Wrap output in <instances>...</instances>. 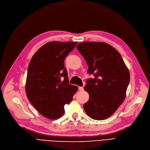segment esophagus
<instances>
[{
    "instance_id": "obj_1",
    "label": "esophagus",
    "mask_w": 150,
    "mask_h": 150,
    "mask_svg": "<svg viewBox=\"0 0 150 150\" xmlns=\"http://www.w3.org/2000/svg\"><path fill=\"white\" fill-rule=\"evenodd\" d=\"M78 89H79V91H84V88H83V87H79V88H78Z\"/></svg>"
}]
</instances>
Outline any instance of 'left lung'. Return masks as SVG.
<instances>
[{
  "label": "left lung",
  "mask_w": 150,
  "mask_h": 150,
  "mask_svg": "<svg viewBox=\"0 0 150 150\" xmlns=\"http://www.w3.org/2000/svg\"><path fill=\"white\" fill-rule=\"evenodd\" d=\"M76 49L88 65V73L94 76L86 80L84 90L89 99L85 111L94 120H105L123 103L130 81L129 72L120 54L105 42H84Z\"/></svg>",
  "instance_id": "8db88e82"
}]
</instances>
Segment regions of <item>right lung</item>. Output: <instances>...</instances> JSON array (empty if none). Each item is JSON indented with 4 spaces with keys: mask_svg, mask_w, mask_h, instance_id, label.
Masks as SVG:
<instances>
[{
    "mask_svg": "<svg viewBox=\"0 0 150 150\" xmlns=\"http://www.w3.org/2000/svg\"><path fill=\"white\" fill-rule=\"evenodd\" d=\"M77 42L52 41L34 54L27 70L25 91L35 108L44 117L57 119L72 100L78 87L69 83L64 59Z\"/></svg>",
    "mask_w": 150,
    "mask_h": 150,
    "instance_id": "add662e5",
    "label": "right lung"
}]
</instances>
